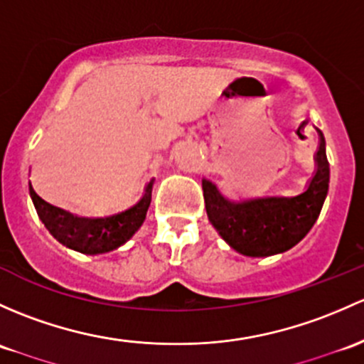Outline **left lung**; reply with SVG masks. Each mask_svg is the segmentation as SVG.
I'll use <instances>...</instances> for the list:
<instances>
[{
	"mask_svg": "<svg viewBox=\"0 0 364 364\" xmlns=\"http://www.w3.org/2000/svg\"><path fill=\"white\" fill-rule=\"evenodd\" d=\"M317 169L309 188L298 197H269L233 204L204 179L205 211L218 233L244 256H272L291 250L314 227L323 209L330 183L326 141L319 131Z\"/></svg>",
	"mask_w": 364,
	"mask_h": 364,
	"instance_id": "1",
	"label": "left lung"
}]
</instances>
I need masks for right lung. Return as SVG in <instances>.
<instances>
[{
    "instance_id": "obj_1",
    "label": "right lung",
    "mask_w": 364,
    "mask_h": 364,
    "mask_svg": "<svg viewBox=\"0 0 364 364\" xmlns=\"http://www.w3.org/2000/svg\"><path fill=\"white\" fill-rule=\"evenodd\" d=\"M151 186L153 181L148 183L143 198L134 208L112 218L73 216L41 200L34 193L33 186H29V193L38 216L52 233L53 239L83 255H99V252L117 250L118 246L127 242L143 225L151 202Z\"/></svg>"
}]
</instances>
